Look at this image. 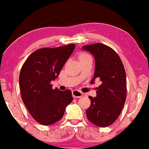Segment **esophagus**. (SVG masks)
<instances>
[{
  "label": "esophagus",
  "mask_w": 149,
  "mask_h": 149,
  "mask_svg": "<svg viewBox=\"0 0 149 149\" xmlns=\"http://www.w3.org/2000/svg\"><path fill=\"white\" fill-rule=\"evenodd\" d=\"M72 95H73V98H81L83 95V93L79 90H73L72 92Z\"/></svg>",
  "instance_id": "esophagus-1"
}]
</instances>
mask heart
Returning <instances> with one entry per match:
<instances>
[{
	"label": "heart",
	"mask_w": 149,
	"mask_h": 149,
	"mask_svg": "<svg viewBox=\"0 0 149 149\" xmlns=\"http://www.w3.org/2000/svg\"><path fill=\"white\" fill-rule=\"evenodd\" d=\"M87 56H89V55H87V54H85V53H81V54L79 55V60H80V59H84V58L87 57Z\"/></svg>",
	"instance_id": "heart-1"
}]
</instances>
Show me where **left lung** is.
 <instances>
[{"mask_svg":"<svg viewBox=\"0 0 149 149\" xmlns=\"http://www.w3.org/2000/svg\"><path fill=\"white\" fill-rule=\"evenodd\" d=\"M95 59V73L91 82L99 79L96 97L90 96V107L86 110L87 118L100 127L110 126L118 118L126 98V71L119 56L112 48L102 43L82 47Z\"/></svg>","mask_w":149,"mask_h":149,"instance_id":"left-lung-1","label":"left lung"}]
</instances>
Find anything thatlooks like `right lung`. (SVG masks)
<instances>
[{
    "mask_svg": "<svg viewBox=\"0 0 149 149\" xmlns=\"http://www.w3.org/2000/svg\"><path fill=\"white\" fill-rule=\"evenodd\" d=\"M75 47L70 44L37 50L22 67L19 77L22 100L31 115L40 124L51 125L60 120L66 107L73 101L70 90H53L51 82L58 77Z\"/></svg>",
    "mask_w": 149,
    "mask_h": 149,
    "instance_id": "add662e5",
    "label": "right lung"
}]
</instances>
